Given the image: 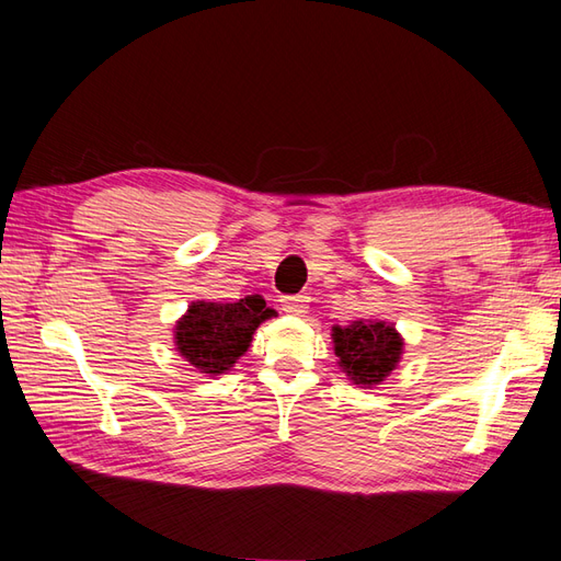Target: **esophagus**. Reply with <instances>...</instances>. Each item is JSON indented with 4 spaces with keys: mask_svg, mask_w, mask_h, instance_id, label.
I'll list each match as a JSON object with an SVG mask.
<instances>
[{
    "mask_svg": "<svg viewBox=\"0 0 561 561\" xmlns=\"http://www.w3.org/2000/svg\"><path fill=\"white\" fill-rule=\"evenodd\" d=\"M307 301H309V297H304V295H285V297H280V309L285 313L299 316L309 309Z\"/></svg>",
    "mask_w": 561,
    "mask_h": 561,
    "instance_id": "34e87169",
    "label": "esophagus"
}]
</instances>
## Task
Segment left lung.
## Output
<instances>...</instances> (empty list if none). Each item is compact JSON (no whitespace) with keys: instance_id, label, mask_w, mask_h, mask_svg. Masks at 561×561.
<instances>
[{"instance_id":"obj_1","label":"left lung","mask_w":561,"mask_h":561,"mask_svg":"<svg viewBox=\"0 0 561 561\" xmlns=\"http://www.w3.org/2000/svg\"><path fill=\"white\" fill-rule=\"evenodd\" d=\"M332 339L339 365L363 386L383 381L402 353V339L386 322L353 320L348 328H332Z\"/></svg>"}]
</instances>
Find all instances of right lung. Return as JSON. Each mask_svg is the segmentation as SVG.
Listing matches in <instances>:
<instances>
[{
	"label": "right lung",
	"instance_id": "add662e5",
	"mask_svg": "<svg viewBox=\"0 0 561 561\" xmlns=\"http://www.w3.org/2000/svg\"><path fill=\"white\" fill-rule=\"evenodd\" d=\"M271 313L257 295L236 304L196 301L175 328L178 351L206 375H222L248 351L252 332Z\"/></svg>",
	"mask_w": 561,
	"mask_h": 561
}]
</instances>
